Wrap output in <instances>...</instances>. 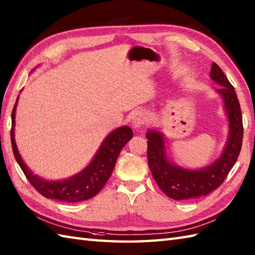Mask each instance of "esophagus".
I'll use <instances>...</instances> for the list:
<instances>
[{"label":"esophagus","mask_w":255,"mask_h":255,"mask_svg":"<svg viewBox=\"0 0 255 255\" xmlns=\"http://www.w3.org/2000/svg\"><path fill=\"white\" fill-rule=\"evenodd\" d=\"M147 120H149V116H147V113L145 111H138L133 116V126L135 128L143 127L147 123Z\"/></svg>","instance_id":"obj_1"}]
</instances>
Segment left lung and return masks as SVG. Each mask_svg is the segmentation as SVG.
<instances>
[{
  "instance_id": "1",
  "label": "left lung",
  "mask_w": 255,
  "mask_h": 255,
  "mask_svg": "<svg viewBox=\"0 0 255 255\" xmlns=\"http://www.w3.org/2000/svg\"><path fill=\"white\" fill-rule=\"evenodd\" d=\"M211 78L222 86L217 92L224 99L225 110L229 120V137L221 157L208 167L190 170L175 166L165 154L162 133L149 130L147 139V163L151 173L161 190L177 201L198 199L220 187L234 167L242 145L244 125L238 98L235 88L216 63L211 68Z\"/></svg>"
}]
</instances>
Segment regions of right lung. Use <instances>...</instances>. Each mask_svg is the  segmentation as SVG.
<instances>
[{"label":"right lung","mask_w":255,"mask_h":255,"mask_svg":"<svg viewBox=\"0 0 255 255\" xmlns=\"http://www.w3.org/2000/svg\"><path fill=\"white\" fill-rule=\"evenodd\" d=\"M17 101H18V98H17L13 112H11V149H13L17 163H18L28 181L31 183V186L43 197L66 203L80 202V201L89 200L97 195L113 173L117 157L120 155L122 149L132 138V130L127 126H124L112 131L103 141L92 162L81 173L70 177L69 179L47 181L32 174V171L23 163L18 150H17L14 138Z\"/></svg>","instance_id":"add662e5"}]
</instances>
